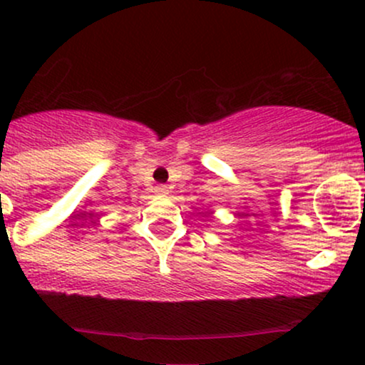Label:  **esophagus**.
<instances>
[{
  "label": "esophagus",
  "mask_w": 365,
  "mask_h": 365,
  "mask_svg": "<svg viewBox=\"0 0 365 365\" xmlns=\"http://www.w3.org/2000/svg\"><path fill=\"white\" fill-rule=\"evenodd\" d=\"M154 192H156L158 195H166V194H168V187H166V185H158L156 188H154Z\"/></svg>",
  "instance_id": "34e87169"
}]
</instances>
